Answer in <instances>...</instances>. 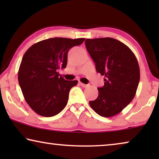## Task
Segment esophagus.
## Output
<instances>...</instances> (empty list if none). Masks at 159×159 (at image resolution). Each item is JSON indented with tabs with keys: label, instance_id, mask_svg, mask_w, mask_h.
I'll return each instance as SVG.
<instances>
[{
	"label": "esophagus",
	"instance_id": "1",
	"mask_svg": "<svg viewBox=\"0 0 159 159\" xmlns=\"http://www.w3.org/2000/svg\"><path fill=\"white\" fill-rule=\"evenodd\" d=\"M80 84L82 87V88H87V87H88V86H89L88 84H84V83H82V82H80Z\"/></svg>",
	"mask_w": 159,
	"mask_h": 159
}]
</instances>
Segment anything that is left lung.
<instances>
[{
  "mask_svg": "<svg viewBox=\"0 0 159 159\" xmlns=\"http://www.w3.org/2000/svg\"><path fill=\"white\" fill-rule=\"evenodd\" d=\"M85 46L97 72L106 78L98 88V96L90 101L98 114L111 117L120 113L134 98L140 82V67L129 47L116 39H87Z\"/></svg>",
  "mask_w": 159,
  "mask_h": 159,
  "instance_id": "obj_1",
  "label": "left lung"
}]
</instances>
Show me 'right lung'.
I'll return each mask as SVG.
<instances>
[{
  "label": "right lung",
  "instance_id": "add662e5",
  "mask_svg": "<svg viewBox=\"0 0 159 159\" xmlns=\"http://www.w3.org/2000/svg\"><path fill=\"white\" fill-rule=\"evenodd\" d=\"M84 38H54L32 45L23 56L18 72L21 92L30 107L45 117L58 114L66 106L69 93L77 80H65L58 71L66 68L67 54Z\"/></svg>",
  "mask_w": 159,
  "mask_h": 159
}]
</instances>
